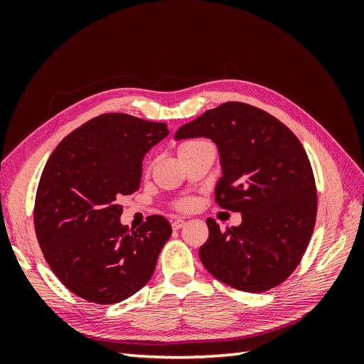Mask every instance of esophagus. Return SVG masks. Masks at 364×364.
Segmentation results:
<instances>
[{
  "label": "esophagus",
  "instance_id": "1",
  "mask_svg": "<svg viewBox=\"0 0 364 364\" xmlns=\"http://www.w3.org/2000/svg\"><path fill=\"white\" fill-rule=\"evenodd\" d=\"M171 226H173V229H174V230H178V229H181V228H183V226H185V220H182V218L174 220V222L171 223Z\"/></svg>",
  "mask_w": 364,
  "mask_h": 364
}]
</instances>
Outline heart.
<instances>
[{
    "mask_svg": "<svg viewBox=\"0 0 364 364\" xmlns=\"http://www.w3.org/2000/svg\"><path fill=\"white\" fill-rule=\"evenodd\" d=\"M206 144H209V142L202 141V139H185V141H181L179 144H178V155H179V158H185V156L191 155V153L196 151L197 149H200V147H203ZM178 206H179V209H183V211H186V209H190L193 206V202L188 200V199H185V200H181L178 203Z\"/></svg>",
    "mask_w": 364,
    "mask_h": 364,
    "instance_id": "obj_1",
    "label": "heart"
}]
</instances>
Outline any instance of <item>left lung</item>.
I'll return each instance as SVG.
<instances>
[{
	"instance_id": "8db88e82",
	"label": "left lung",
	"mask_w": 364,
	"mask_h": 364,
	"mask_svg": "<svg viewBox=\"0 0 364 364\" xmlns=\"http://www.w3.org/2000/svg\"><path fill=\"white\" fill-rule=\"evenodd\" d=\"M200 136L215 142L222 164L215 202L243 218L226 230L206 220L202 264L241 291L277 287L301 262L316 223V182L301 141L273 115L240 102L209 109L174 135Z\"/></svg>"
}]
</instances>
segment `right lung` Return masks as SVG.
Segmentation results:
<instances>
[{
	"instance_id": "obj_1",
	"label": "right lung",
	"mask_w": 364,
	"mask_h": 364,
	"mask_svg": "<svg viewBox=\"0 0 364 364\" xmlns=\"http://www.w3.org/2000/svg\"><path fill=\"white\" fill-rule=\"evenodd\" d=\"M170 134L165 123L103 114L63 138L42 171L35 230L50 269L74 294L117 304L150 281L171 235L162 215L136 230L119 222L121 196L139 188L146 153Z\"/></svg>"
}]
</instances>
